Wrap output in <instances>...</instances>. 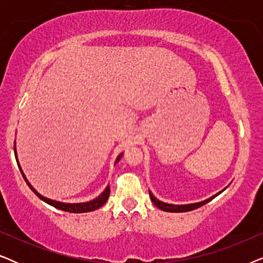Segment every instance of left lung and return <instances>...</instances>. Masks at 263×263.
<instances>
[{"mask_svg":"<svg viewBox=\"0 0 263 263\" xmlns=\"http://www.w3.org/2000/svg\"><path fill=\"white\" fill-rule=\"evenodd\" d=\"M220 193H221V192H220ZM220 193H218L217 195L210 197V199L202 201V202L190 203V204H179V206H178V204H170V203L161 202V201L157 200L156 197H154V196L152 195V194H151V192H149V197H151V200H152V202H153L154 204H156V206H157L158 208H159V210L165 211V212H172V213H179V212H189V211L196 210V208H199V207H201V206H203V204H206L207 202H210L211 200H213L214 197L218 196Z\"/></svg>","mask_w":263,"mask_h":263,"instance_id":"8db88e82","label":"left lung"}]
</instances>
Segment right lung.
<instances>
[{
    "instance_id": "right-lung-1",
    "label": "right lung",
    "mask_w": 263,
    "mask_h": 263,
    "mask_svg": "<svg viewBox=\"0 0 263 263\" xmlns=\"http://www.w3.org/2000/svg\"><path fill=\"white\" fill-rule=\"evenodd\" d=\"M15 156H16V151H15ZM121 157H122V154H120V156H118V158L116 159V163L121 159ZM17 165H19V161H17ZM19 166H20V165H19ZM20 171H21V174H23V177L25 178V181H27L26 177H25L23 170H21V167H20ZM27 184L31 188L32 192H33L35 195L39 197V199L44 201V202L51 204V206H53L55 208H59V210H61V211L70 212V213H86V212H92V211L98 210L99 207H102L103 204L106 202L107 199H109V195H110V186H106V189L102 193V195H99L95 200L89 201V202H84V203H63V202H59V201H53V200L48 199V197L42 196L41 194L35 192V189L30 184V183L27 182Z\"/></svg>"
}]
</instances>
